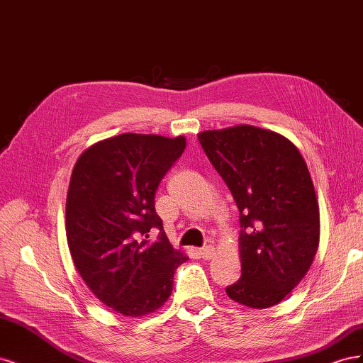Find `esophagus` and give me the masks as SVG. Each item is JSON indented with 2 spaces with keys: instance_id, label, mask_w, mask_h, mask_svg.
Masks as SVG:
<instances>
[{
  "instance_id": "1",
  "label": "esophagus",
  "mask_w": 363,
  "mask_h": 363,
  "mask_svg": "<svg viewBox=\"0 0 363 363\" xmlns=\"http://www.w3.org/2000/svg\"><path fill=\"white\" fill-rule=\"evenodd\" d=\"M199 255H200V257H203L204 260H208V259L212 257V255H213V247H212V245H206V247L200 248V250H199Z\"/></svg>"
}]
</instances>
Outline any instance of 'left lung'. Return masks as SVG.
<instances>
[{
    "instance_id": "left-lung-1",
    "label": "left lung",
    "mask_w": 363,
    "mask_h": 363,
    "mask_svg": "<svg viewBox=\"0 0 363 363\" xmlns=\"http://www.w3.org/2000/svg\"><path fill=\"white\" fill-rule=\"evenodd\" d=\"M199 140L239 211L242 274L225 292L255 309L277 304L306 276L320 242L307 164L289 139L265 128L207 130Z\"/></svg>"
}]
</instances>
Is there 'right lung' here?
Returning a JSON list of instances; mask_svg holds the SVG:
<instances>
[{"mask_svg":"<svg viewBox=\"0 0 363 363\" xmlns=\"http://www.w3.org/2000/svg\"><path fill=\"white\" fill-rule=\"evenodd\" d=\"M186 139L124 133L87 148L72 169L67 236L77 271L98 300L125 316L157 311L188 260L174 250L156 212L162 179ZM152 229L156 243L147 238Z\"/></svg>","mask_w":363,"mask_h":363,"instance_id":"1","label":"right lung"}]
</instances>
